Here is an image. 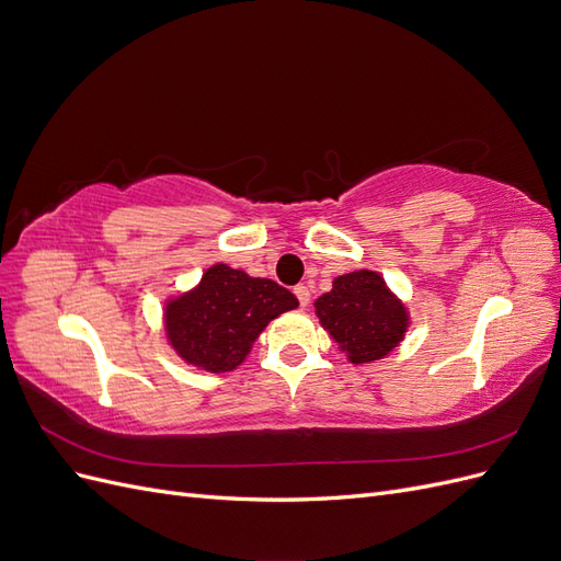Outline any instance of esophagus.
Listing matches in <instances>:
<instances>
[{
	"mask_svg": "<svg viewBox=\"0 0 561 561\" xmlns=\"http://www.w3.org/2000/svg\"><path fill=\"white\" fill-rule=\"evenodd\" d=\"M295 295H297V299H299L301 307H309L311 293H309V287H307V285H297V287H295Z\"/></svg>",
	"mask_w": 561,
	"mask_h": 561,
	"instance_id": "esophagus-1",
	"label": "esophagus"
}]
</instances>
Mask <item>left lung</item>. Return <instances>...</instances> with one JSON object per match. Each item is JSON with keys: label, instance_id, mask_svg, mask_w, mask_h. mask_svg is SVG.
<instances>
[{"label": "left lung", "instance_id": "1", "mask_svg": "<svg viewBox=\"0 0 561 561\" xmlns=\"http://www.w3.org/2000/svg\"><path fill=\"white\" fill-rule=\"evenodd\" d=\"M316 316L353 365L386 358L410 328L404 304L367 268L336 276L332 290L316 299Z\"/></svg>", "mask_w": 561, "mask_h": 561}]
</instances>
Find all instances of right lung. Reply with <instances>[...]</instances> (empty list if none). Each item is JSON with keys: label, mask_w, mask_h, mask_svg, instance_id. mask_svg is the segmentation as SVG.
Segmentation results:
<instances>
[{"label": "right lung", "mask_w": 561, "mask_h": 561, "mask_svg": "<svg viewBox=\"0 0 561 561\" xmlns=\"http://www.w3.org/2000/svg\"><path fill=\"white\" fill-rule=\"evenodd\" d=\"M297 307L278 283L213 264L194 290L165 301V336L186 365L219 375L248 358L271 320Z\"/></svg>", "instance_id": "1"}]
</instances>
